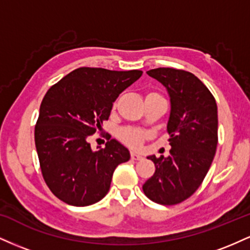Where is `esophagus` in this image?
Masks as SVG:
<instances>
[{
  "mask_svg": "<svg viewBox=\"0 0 250 250\" xmlns=\"http://www.w3.org/2000/svg\"><path fill=\"white\" fill-rule=\"evenodd\" d=\"M130 156H131V160H142V157H143L141 154L135 153V151H131Z\"/></svg>",
  "mask_w": 250,
  "mask_h": 250,
  "instance_id": "34e87169",
  "label": "esophagus"
}]
</instances>
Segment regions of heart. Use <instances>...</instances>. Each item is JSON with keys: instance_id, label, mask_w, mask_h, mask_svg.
I'll return each instance as SVG.
<instances>
[{"instance_id": "b5f03b06", "label": "heart", "mask_w": 250, "mask_h": 250, "mask_svg": "<svg viewBox=\"0 0 250 250\" xmlns=\"http://www.w3.org/2000/svg\"><path fill=\"white\" fill-rule=\"evenodd\" d=\"M149 94H155V93H149ZM148 94V95H149ZM145 133L139 129L134 128H125L121 129L119 131V137L122 142H125V145L129 146V147L137 148L141 146V143L145 139Z\"/></svg>"}]
</instances>
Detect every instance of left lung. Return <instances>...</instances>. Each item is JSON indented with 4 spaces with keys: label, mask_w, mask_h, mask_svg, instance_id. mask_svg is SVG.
Masks as SVG:
<instances>
[{
    "label": "left lung",
    "mask_w": 250,
    "mask_h": 250,
    "mask_svg": "<svg viewBox=\"0 0 250 250\" xmlns=\"http://www.w3.org/2000/svg\"><path fill=\"white\" fill-rule=\"evenodd\" d=\"M170 97L167 131L170 155L148 156L155 173L143 185L146 196L163 206L177 205L200 187L217 146V105L213 94L194 74L174 68L147 71Z\"/></svg>",
    "instance_id": "obj_1"
}]
</instances>
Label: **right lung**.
<instances>
[{"label":"right lung","instance_id":"right-lung-1","mask_svg":"<svg viewBox=\"0 0 250 250\" xmlns=\"http://www.w3.org/2000/svg\"><path fill=\"white\" fill-rule=\"evenodd\" d=\"M141 75V70L82 67L47 91L35 125V146L43 179L57 199L85 207L107 195L114 170L130 154L115 139L93 151L89 137L101 130L113 102Z\"/></svg>","mask_w":250,"mask_h":250}]
</instances>
